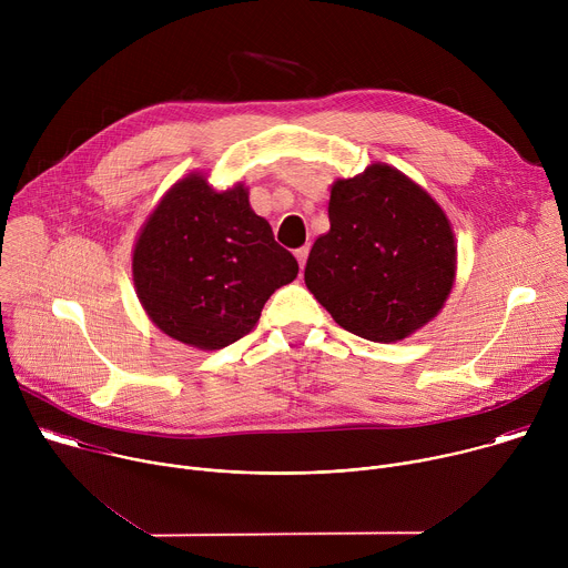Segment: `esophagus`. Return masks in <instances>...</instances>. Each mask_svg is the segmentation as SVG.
Masks as SVG:
<instances>
[{
  "instance_id": "obj_1",
  "label": "esophagus",
  "mask_w": 568,
  "mask_h": 568,
  "mask_svg": "<svg viewBox=\"0 0 568 568\" xmlns=\"http://www.w3.org/2000/svg\"><path fill=\"white\" fill-rule=\"evenodd\" d=\"M307 254H310V247H298L296 252H294V256H296V261H298V265H301V270L305 267V261H307Z\"/></svg>"
}]
</instances>
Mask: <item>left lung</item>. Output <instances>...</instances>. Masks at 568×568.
<instances>
[{
  "label": "left lung",
  "instance_id": "8db88e82",
  "mask_svg": "<svg viewBox=\"0 0 568 568\" xmlns=\"http://www.w3.org/2000/svg\"><path fill=\"white\" fill-rule=\"evenodd\" d=\"M328 217L305 285L344 331L393 344L440 312L456 272L454 231L418 184L373 164L335 182Z\"/></svg>",
  "mask_w": 568,
  "mask_h": 568
}]
</instances>
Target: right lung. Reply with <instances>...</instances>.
I'll use <instances>...</instances> for the list:
<instances>
[{"instance_id": "obj_1", "label": "right lung", "mask_w": 568, "mask_h": 568, "mask_svg": "<svg viewBox=\"0 0 568 568\" xmlns=\"http://www.w3.org/2000/svg\"><path fill=\"white\" fill-rule=\"evenodd\" d=\"M134 287L159 331L220 351L256 326L267 298L298 274L296 258L237 184L215 193L204 178L178 182L143 224Z\"/></svg>"}]
</instances>
